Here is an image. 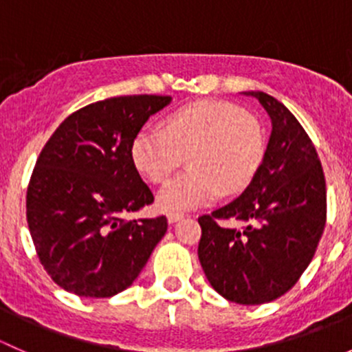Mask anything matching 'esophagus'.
Instances as JSON below:
<instances>
[{
    "label": "esophagus",
    "instance_id": "34e87169",
    "mask_svg": "<svg viewBox=\"0 0 352 352\" xmlns=\"http://www.w3.org/2000/svg\"><path fill=\"white\" fill-rule=\"evenodd\" d=\"M166 219H168V223H177V221H180V219H184V212L172 211L166 214Z\"/></svg>",
    "mask_w": 352,
    "mask_h": 352
}]
</instances>
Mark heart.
<instances>
[{"label": "heart", "instance_id": "obj_1", "mask_svg": "<svg viewBox=\"0 0 352 352\" xmlns=\"http://www.w3.org/2000/svg\"><path fill=\"white\" fill-rule=\"evenodd\" d=\"M138 172L162 184L187 156L190 170L158 194L160 208L184 211L208 204L225 190L239 194L257 175L265 156L261 122L242 107L223 100H197L165 119V131L143 127L131 141Z\"/></svg>", "mask_w": 352, "mask_h": 352}]
</instances>
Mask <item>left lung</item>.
Here are the masks:
<instances>
[{
  "label": "left lung",
  "instance_id": "1",
  "mask_svg": "<svg viewBox=\"0 0 352 352\" xmlns=\"http://www.w3.org/2000/svg\"><path fill=\"white\" fill-rule=\"evenodd\" d=\"M243 94L271 117L267 150L242 196L199 218L197 255L223 298L262 305L289 291L314 258L327 219V192L317 150L296 117L264 91ZM221 221L244 226L230 229Z\"/></svg>",
  "mask_w": 352,
  "mask_h": 352
}]
</instances>
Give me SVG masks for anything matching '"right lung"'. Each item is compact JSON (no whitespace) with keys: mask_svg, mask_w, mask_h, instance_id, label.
I'll list each match as a JSON object with an SVG mask.
<instances>
[{"mask_svg":"<svg viewBox=\"0 0 352 352\" xmlns=\"http://www.w3.org/2000/svg\"><path fill=\"white\" fill-rule=\"evenodd\" d=\"M165 95L95 102L66 117L38 155L27 189V223L52 281L85 298L133 285L166 233L165 216L124 219L155 201L131 160V141Z\"/></svg>","mask_w":352,"mask_h":352,"instance_id":"obj_1","label":"right lung"}]
</instances>
